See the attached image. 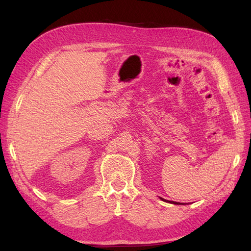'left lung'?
I'll return each instance as SVG.
<instances>
[{
  "instance_id": "left-lung-1",
  "label": "left lung",
  "mask_w": 251,
  "mask_h": 251,
  "mask_svg": "<svg viewBox=\"0 0 251 251\" xmlns=\"http://www.w3.org/2000/svg\"><path fill=\"white\" fill-rule=\"evenodd\" d=\"M162 200H163V201H167L166 200H164V199H162ZM168 202H172V204H177V205H179V204H180V202H177V201H168Z\"/></svg>"
}]
</instances>
